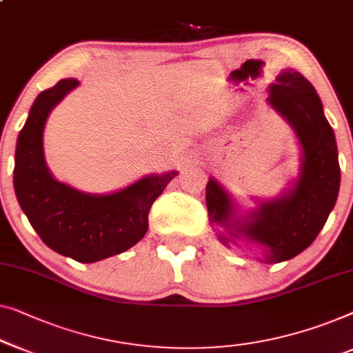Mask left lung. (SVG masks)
I'll return each mask as SVG.
<instances>
[{"label":"left lung","instance_id":"8db88e82","mask_svg":"<svg viewBox=\"0 0 353 353\" xmlns=\"http://www.w3.org/2000/svg\"><path fill=\"white\" fill-rule=\"evenodd\" d=\"M268 103L298 137L303 150L298 180L245 214L237 213L234 199L213 178L207 183L205 199L219 242L231 247L247 240L263 250L259 261L275 264L304 252L323 229L339 194L341 168L334 132L319 94L303 74L282 71L269 85Z\"/></svg>","mask_w":353,"mask_h":353}]
</instances>
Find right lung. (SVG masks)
I'll return each instance as SVG.
<instances>
[{
	"instance_id": "add662e5",
	"label": "right lung",
	"mask_w": 353,
	"mask_h": 353,
	"mask_svg": "<svg viewBox=\"0 0 353 353\" xmlns=\"http://www.w3.org/2000/svg\"><path fill=\"white\" fill-rule=\"evenodd\" d=\"M78 85V79H62L37 97L15 146L14 189L30 224L49 248L74 261L95 263L145 237L152 202L178 172L152 173L111 194L83 192L55 180L44 161V125L50 111Z\"/></svg>"
}]
</instances>
